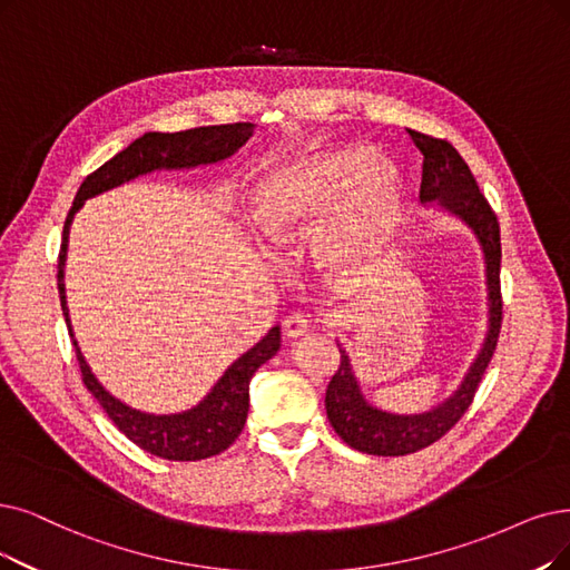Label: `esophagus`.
<instances>
[{
	"mask_svg": "<svg viewBox=\"0 0 570 570\" xmlns=\"http://www.w3.org/2000/svg\"><path fill=\"white\" fill-rule=\"evenodd\" d=\"M308 327H311V321H308V315H304V313H289V315H285V321H283V332H285L287 338L304 336L308 332Z\"/></svg>",
	"mask_w": 570,
	"mask_h": 570,
	"instance_id": "esophagus-1",
	"label": "esophagus"
}]
</instances>
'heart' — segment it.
I'll return each instance as SVG.
<instances>
[{
	"mask_svg": "<svg viewBox=\"0 0 570 570\" xmlns=\"http://www.w3.org/2000/svg\"><path fill=\"white\" fill-rule=\"evenodd\" d=\"M402 217V179L370 147L308 151L268 170L249 194V222L266 245L315 238L321 259L351 268L389 243Z\"/></svg>",
	"mask_w": 570,
	"mask_h": 570,
	"instance_id": "b5f03b06",
	"label": "heart"
}]
</instances>
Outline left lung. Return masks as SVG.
I'll use <instances>...</instances> for the list:
<instances>
[{"mask_svg": "<svg viewBox=\"0 0 570 570\" xmlns=\"http://www.w3.org/2000/svg\"><path fill=\"white\" fill-rule=\"evenodd\" d=\"M409 138L423 154V175H421V200H438L442 208L465 219L476 234L487 259V285H489V334L484 348L472 362V367L444 404L432 409L428 414L416 416H395L385 414L381 409L364 402L357 381L353 376L346 351H341L338 370L334 372L325 406L327 419L336 435L348 446L372 453V456H406V453L421 451L444 438L446 432L461 421L468 406L474 400L480 381L493 357L498 346L500 323H503V294H500V226L487 196L476 187V181L463 161V156L453 149L451 142L432 135L409 130Z\"/></svg>", "mask_w": 570, "mask_h": 570, "instance_id": "8db88e82", "label": "left lung"}]
</instances>
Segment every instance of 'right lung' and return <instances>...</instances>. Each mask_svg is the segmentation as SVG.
Returning <instances> with one entry per match:
<instances>
[{"mask_svg":"<svg viewBox=\"0 0 570 570\" xmlns=\"http://www.w3.org/2000/svg\"><path fill=\"white\" fill-rule=\"evenodd\" d=\"M253 124H224V126H200L191 130L179 132H145L142 138L128 145L124 151H119L105 166H100L96 173H90L75 196V203L70 208V215L62 226V245L58 255V292H60V306L67 330H70L72 344L77 351L79 370L83 385L90 391L100 406L107 412V416L114 421L124 435L138 444L140 449L154 453L158 459L168 461H200L210 459L229 449L247 419L249 409V379L262 367L266 360L276 355L281 348V330L273 327L255 348H249L243 357H238L224 376L217 381L213 393L203 400L198 406L189 409V412L170 414V416H154L145 414L124 404L114 395H109L98 379L90 372L86 364L75 334L70 325V313H67L65 302V255H67V238H70V224L75 219V213L83 206L86 198H94L107 189H114L124 185L128 179H135L138 175L161 170V168H194L222 161V158L232 156L238 151L253 135Z\"/></svg>","mask_w":570,"mask_h":570,"instance_id":"right-lung-1","label":"right lung"}]
</instances>
